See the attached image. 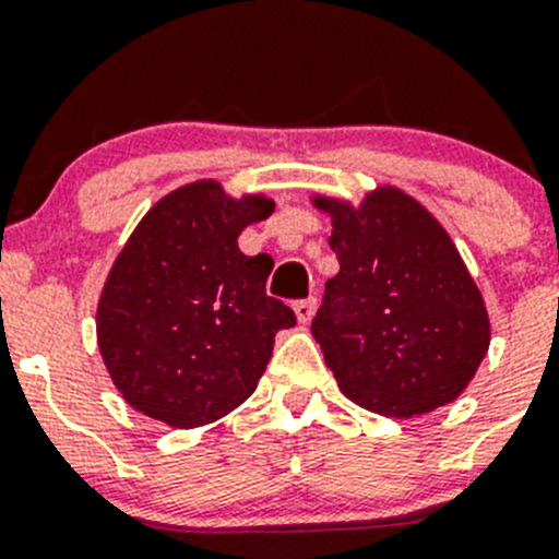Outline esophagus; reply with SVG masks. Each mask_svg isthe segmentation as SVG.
<instances>
[{
    "mask_svg": "<svg viewBox=\"0 0 559 559\" xmlns=\"http://www.w3.org/2000/svg\"><path fill=\"white\" fill-rule=\"evenodd\" d=\"M292 308H295V313H297V322H300V324L311 322L313 311H317V297H306V300H297Z\"/></svg>",
    "mask_w": 559,
    "mask_h": 559,
    "instance_id": "obj_1",
    "label": "esophagus"
}]
</instances>
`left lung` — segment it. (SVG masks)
<instances>
[{"label": "left lung", "mask_w": 559, "mask_h": 559, "mask_svg": "<svg viewBox=\"0 0 559 559\" xmlns=\"http://www.w3.org/2000/svg\"><path fill=\"white\" fill-rule=\"evenodd\" d=\"M333 218L341 270L311 322L346 399L415 417L459 399L489 352L484 297L440 221L399 188L360 207L313 199Z\"/></svg>", "instance_id": "left-lung-1"}]
</instances>
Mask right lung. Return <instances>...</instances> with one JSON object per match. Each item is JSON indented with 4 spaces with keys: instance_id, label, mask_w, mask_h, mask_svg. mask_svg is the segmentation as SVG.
Returning <instances> with one entry per match:
<instances>
[{
    "instance_id": "add662e5",
    "label": "right lung",
    "mask_w": 559,
    "mask_h": 559,
    "mask_svg": "<svg viewBox=\"0 0 559 559\" xmlns=\"http://www.w3.org/2000/svg\"><path fill=\"white\" fill-rule=\"evenodd\" d=\"M275 210L231 199L215 180L160 199L119 251L100 302L97 346L133 409L175 429L213 424L257 390L275 333L295 311L264 284L267 253L246 257L242 229Z\"/></svg>"
}]
</instances>
